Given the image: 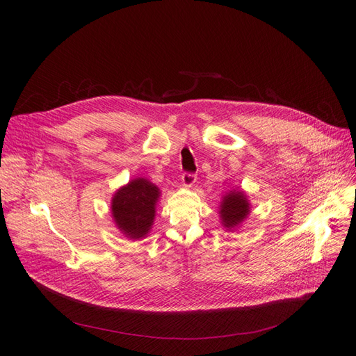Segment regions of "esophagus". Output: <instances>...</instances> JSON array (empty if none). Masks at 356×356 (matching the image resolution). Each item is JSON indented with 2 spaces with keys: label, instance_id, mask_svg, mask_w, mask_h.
<instances>
[{
  "label": "esophagus",
  "instance_id": "34e87169",
  "mask_svg": "<svg viewBox=\"0 0 356 356\" xmlns=\"http://www.w3.org/2000/svg\"><path fill=\"white\" fill-rule=\"evenodd\" d=\"M195 180H197V176L192 175V172H184V175H181V185L185 188H191L195 184Z\"/></svg>",
  "mask_w": 356,
  "mask_h": 356
}]
</instances>
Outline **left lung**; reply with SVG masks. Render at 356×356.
<instances>
[{
  "label": "left lung",
  "instance_id": "8db88e82",
  "mask_svg": "<svg viewBox=\"0 0 356 356\" xmlns=\"http://www.w3.org/2000/svg\"><path fill=\"white\" fill-rule=\"evenodd\" d=\"M250 213V204L243 191L232 189L222 197L219 215L222 225L227 229H234L248 218Z\"/></svg>",
  "mask_w": 356,
  "mask_h": 356
}]
</instances>
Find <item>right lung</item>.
I'll list each match as a JSON object with an SVG mask.
<instances>
[{
	"label": "right lung",
	"mask_w": 356,
	"mask_h": 356,
	"mask_svg": "<svg viewBox=\"0 0 356 356\" xmlns=\"http://www.w3.org/2000/svg\"><path fill=\"white\" fill-rule=\"evenodd\" d=\"M159 189L147 179H134L111 198V216L124 236L143 238L154 225Z\"/></svg>",
	"instance_id": "right-lung-1"
}]
</instances>
